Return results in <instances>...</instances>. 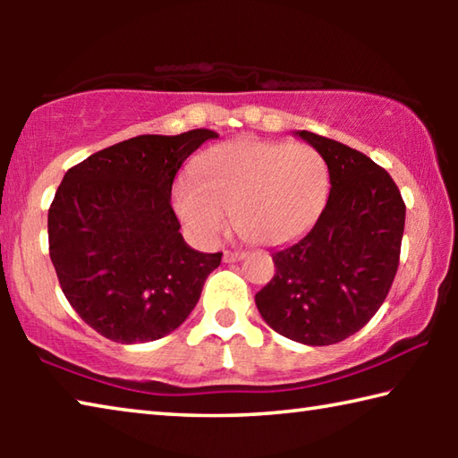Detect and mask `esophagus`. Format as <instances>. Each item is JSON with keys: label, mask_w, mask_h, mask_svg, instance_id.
Segmentation results:
<instances>
[{"label": "esophagus", "mask_w": 458, "mask_h": 458, "mask_svg": "<svg viewBox=\"0 0 458 458\" xmlns=\"http://www.w3.org/2000/svg\"><path fill=\"white\" fill-rule=\"evenodd\" d=\"M242 259H244L242 250H224V260H226V262H238Z\"/></svg>", "instance_id": "1"}]
</instances>
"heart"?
I'll use <instances>...</instances> for the list:
<instances>
[{
    "mask_svg": "<svg viewBox=\"0 0 458 458\" xmlns=\"http://www.w3.org/2000/svg\"><path fill=\"white\" fill-rule=\"evenodd\" d=\"M329 193V165L307 143H224L204 153L196 180L174 188V208L191 234L218 238L234 212L238 234L252 244H281L313 226Z\"/></svg>",
    "mask_w": 458,
    "mask_h": 458,
    "instance_id": "1",
    "label": "heart"
}]
</instances>
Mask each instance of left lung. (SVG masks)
Listing matches in <instances>:
<instances>
[{
    "instance_id": "1",
    "label": "left lung",
    "mask_w": 458,
    "mask_h": 458,
    "mask_svg": "<svg viewBox=\"0 0 458 458\" xmlns=\"http://www.w3.org/2000/svg\"><path fill=\"white\" fill-rule=\"evenodd\" d=\"M299 137L327 161L329 199L303 238L273 252L275 276L254 301L281 335L333 345L360 331L390 293L406 204L368 155L311 131Z\"/></svg>"
}]
</instances>
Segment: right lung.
I'll list each match as a JSON object with an SVG mask.
<instances>
[{
	"label": "right lung",
	"instance_id": "1",
	"mask_svg": "<svg viewBox=\"0 0 458 458\" xmlns=\"http://www.w3.org/2000/svg\"><path fill=\"white\" fill-rule=\"evenodd\" d=\"M218 135H139L71 167L48 210L60 289L81 319L117 344H145L188 319L222 252L183 242L172 208L175 174Z\"/></svg>",
	"mask_w": 458,
	"mask_h": 458
}]
</instances>
